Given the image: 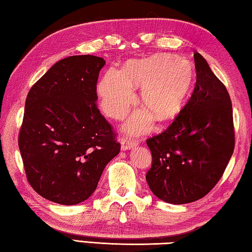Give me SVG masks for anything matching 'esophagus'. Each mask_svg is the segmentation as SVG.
Listing matches in <instances>:
<instances>
[{
    "label": "esophagus",
    "mask_w": 252,
    "mask_h": 252,
    "mask_svg": "<svg viewBox=\"0 0 252 252\" xmlns=\"http://www.w3.org/2000/svg\"><path fill=\"white\" fill-rule=\"evenodd\" d=\"M138 144V140H136L135 138H131V137H123L121 139V146L123 150H128L134 148V147Z\"/></svg>",
    "instance_id": "obj_1"
}]
</instances>
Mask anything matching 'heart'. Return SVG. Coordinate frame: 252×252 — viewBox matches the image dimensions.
I'll return each mask as SVG.
<instances>
[{"mask_svg":"<svg viewBox=\"0 0 252 252\" xmlns=\"http://www.w3.org/2000/svg\"><path fill=\"white\" fill-rule=\"evenodd\" d=\"M194 67L189 60L156 55L141 60H130L122 71L110 69L103 75L97 92L104 112L120 120L135 102L132 88H140V101L146 110L132 114L126 128L132 132L147 130L154 117L169 121L181 112L194 82Z\"/></svg>","mask_w":252,"mask_h":252,"instance_id":"1","label":"heart"}]
</instances>
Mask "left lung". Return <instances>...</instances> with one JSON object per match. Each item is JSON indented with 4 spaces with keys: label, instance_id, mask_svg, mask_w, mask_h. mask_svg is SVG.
<instances>
[{
    "label": "left lung",
    "instance_id": "8db88e82",
    "mask_svg": "<svg viewBox=\"0 0 252 252\" xmlns=\"http://www.w3.org/2000/svg\"><path fill=\"white\" fill-rule=\"evenodd\" d=\"M194 60L191 97L167 129L146 141L153 156L147 183L157 197L171 204L205 196L224 174L235 148L228 91L202 55L195 52Z\"/></svg>",
    "mask_w": 252,
    "mask_h": 252
}]
</instances>
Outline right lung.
Here are the masks:
<instances>
[{"label":"right lung","instance_id":"right-lung-1","mask_svg":"<svg viewBox=\"0 0 252 252\" xmlns=\"http://www.w3.org/2000/svg\"><path fill=\"white\" fill-rule=\"evenodd\" d=\"M104 64L92 55L68 57L27 94L18 147L28 183L51 202L75 205L87 200L121 150L96 104Z\"/></svg>","mask_w":252,"mask_h":252}]
</instances>
